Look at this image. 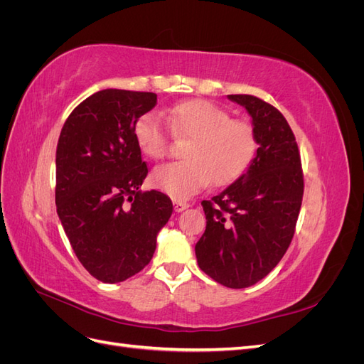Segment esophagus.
Here are the masks:
<instances>
[{
	"mask_svg": "<svg viewBox=\"0 0 364 364\" xmlns=\"http://www.w3.org/2000/svg\"><path fill=\"white\" fill-rule=\"evenodd\" d=\"M186 208H190V205L186 203V202H181V200H174V211L176 213H182L183 209H186Z\"/></svg>",
	"mask_w": 364,
	"mask_h": 364,
	"instance_id": "34e87169",
	"label": "esophagus"
}]
</instances>
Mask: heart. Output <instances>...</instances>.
<instances>
[{
    "label": "heart",
    "mask_w": 364,
    "mask_h": 364,
    "mask_svg": "<svg viewBox=\"0 0 364 364\" xmlns=\"http://www.w3.org/2000/svg\"><path fill=\"white\" fill-rule=\"evenodd\" d=\"M164 117L174 136L190 138L185 161L161 165L151 173V183L176 200L188 199L213 181L218 186L232 183L257 151V136L249 123L232 119L226 109L202 98L176 105ZM134 138L150 159H161L168 150V132L156 114L136 119Z\"/></svg>",
    "instance_id": "1"
}]
</instances>
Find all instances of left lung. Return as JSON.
Listing matches in <instances>:
<instances>
[{"label":"left lung","instance_id":"obj_1","mask_svg":"<svg viewBox=\"0 0 364 364\" xmlns=\"http://www.w3.org/2000/svg\"><path fill=\"white\" fill-rule=\"evenodd\" d=\"M252 118L257 155L226 190L203 200L206 229L196 245L199 267L229 289H246L287 252L304 196L299 149L287 119L253 95H228Z\"/></svg>","mask_w":364,"mask_h":364}]
</instances>
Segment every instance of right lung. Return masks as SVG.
<instances>
[{"mask_svg": "<svg viewBox=\"0 0 364 364\" xmlns=\"http://www.w3.org/2000/svg\"><path fill=\"white\" fill-rule=\"evenodd\" d=\"M156 102L153 92L98 91L74 109L59 136L58 215L83 267L106 284L147 266L173 213L168 196L141 191L149 170L134 124Z\"/></svg>", "mask_w": 364, "mask_h": 364, "instance_id": "1", "label": "right lung"}]
</instances>
